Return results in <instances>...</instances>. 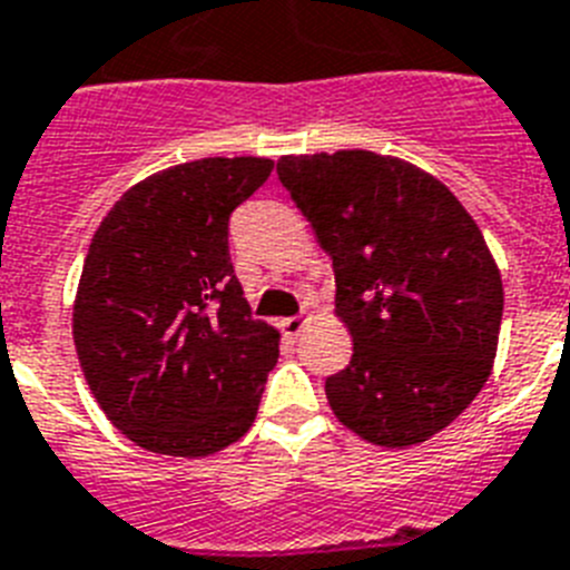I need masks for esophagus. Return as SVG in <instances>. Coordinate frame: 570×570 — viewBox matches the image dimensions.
Instances as JSON below:
<instances>
[{"mask_svg":"<svg viewBox=\"0 0 570 570\" xmlns=\"http://www.w3.org/2000/svg\"><path fill=\"white\" fill-rule=\"evenodd\" d=\"M279 328L285 337H299V332L305 328V320L303 317H285V320H279Z\"/></svg>","mask_w":570,"mask_h":570,"instance_id":"1","label":"esophagus"}]
</instances>
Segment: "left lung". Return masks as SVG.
Returning a JSON list of instances; mask_svg holds the SVG:
<instances>
[{
	"mask_svg": "<svg viewBox=\"0 0 570 570\" xmlns=\"http://www.w3.org/2000/svg\"><path fill=\"white\" fill-rule=\"evenodd\" d=\"M276 174L332 256L352 335L332 411L366 443H425L492 373L504 285L481 229L436 177L373 150L282 157Z\"/></svg>",
	"mask_w": 570,
	"mask_h": 570,
	"instance_id": "left-lung-1",
	"label": "left lung"
}]
</instances>
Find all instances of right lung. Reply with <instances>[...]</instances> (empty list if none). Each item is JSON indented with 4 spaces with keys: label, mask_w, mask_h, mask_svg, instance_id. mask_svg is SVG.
Returning <instances> with one entry per match:
<instances>
[{
    "label": "right lung",
    "mask_w": 570,
    "mask_h": 570,
    "mask_svg": "<svg viewBox=\"0 0 570 570\" xmlns=\"http://www.w3.org/2000/svg\"><path fill=\"white\" fill-rule=\"evenodd\" d=\"M274 171L209 157L127 189L92 235L72 335L96 402L127 440L206 458L256 420L279 332L253 320L229 262V215Z\"/></svg>",
    "instance_id": "add662e5"
}]
</instances>
